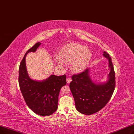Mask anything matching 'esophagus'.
Here are the masks:
<instances>
[{
  "instance_id": "esophagus-1",
  "label": "esophagus",
  "mask_w": 134,
  "mask_h": 134,
  "mask_svg": "<svg viewBox=\"0 0 134 134\" xmlns=\"http://www.w3.org/2000/svg\"><path fill=\"white\" fill-rule=\"evenodd\" d=\"M71 81H72V80H71V78H70V77H68L66 79V82H67V83L68 84L70 83V82Z\"/></svg>"
}]
</instances>
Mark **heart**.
I'll return each instance as SVG.
<instances>
[{"mask_svg": "<svg viewBox=\"0 0 134 134\" xmlns=\"http://www.w3.org/2000/svg\"><path fill=\"white\" fill-rule=\"evenodd\" d=\"M92 56L91 51L85 46L78 43L68 44L62 48L58 53V58L55 62L59 65L63 62L71 63L72 70L76 72H81L87 67Z\"/></svg>", "mask_w": 134, "mask_h": 134, "instance_id": "heart-1", "label": "heart"}]
</instances>
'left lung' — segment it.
Instances as JSON below:
<instances>
[{"label":"left lung","instance_id":"1","mask_svg":"<svg viewBox=\"0 0 134 134\" xmlns=\"http://www.w3.org/2000/svg\"><path fill=\"white\" fill-rule=\"evenodd\" d=\"M103 56L109 60L110 72L104 83H95L92 80L90 69L72 76L70 83L75 102L76 109L79 112L90 115L98 111L107 104L115 88V73L109 54L103 52Z\"/></svg>","mask_w":134,"mask_h":134}]
</instances>
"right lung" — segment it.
Here are the masks:
<instances>
[{"label":"right lung","mask_w":134,"mask_h":134,"mask_svg":"<svg viewBox=\"0 0 134 134\" xmlns=\"http://www.w3.org/2000/svg\"><path fill=\"white\" fill-rule=\"evenodd\" d=\"M41 43H36L25 53L19 68L18 82L25 103L30 109L39 116H48L58 108V96L63 86L66 85L65 75L49 76L46 79L37 81L28 75L25 57L29 52H35Z\"/></svg>","instance_id":"right-lung-1"}]
</instances>
